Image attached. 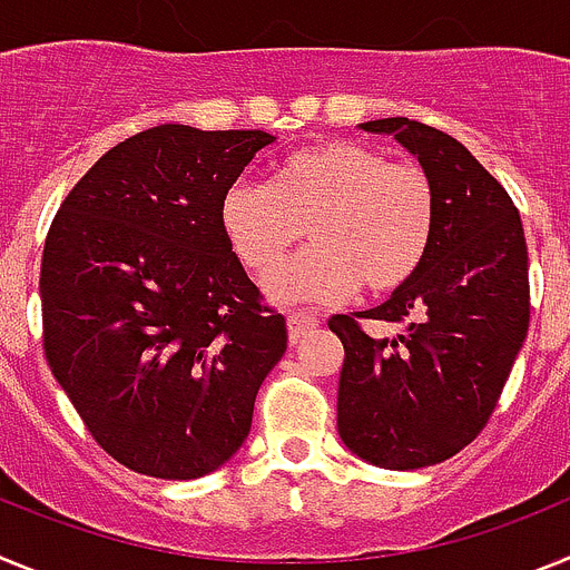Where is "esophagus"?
<instances>
[{
	"label": "esophagus",
	"mask_w": 570,
	"mask_h": 570,
	"mask_svg": "<svg viewBox=\"0 0 570 570\" xmlns=\"http://www.w3.org/2000/svg\"><path fill=\"white\" fill-rule=\"evenodd\" d=\"M316 325H320V314H314V311H294V314L288 316L291 340L299 342L302 336L308 334V331H314Z\"/></svg>",
	"instance_id": "esophagus-1"
}]
</instances>
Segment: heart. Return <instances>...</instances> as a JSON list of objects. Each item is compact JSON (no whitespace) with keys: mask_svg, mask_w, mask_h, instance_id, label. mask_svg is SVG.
<instances>
[{"mask_svg":"<svg viewBox=\"0 0 570 570\" xmlns=\"http://www.w3.org/2000/svg\"><path fill=\"white\" fill-rule=\"evenodd\" d=\"M225 242L256 279H271L308 230L311 248L268 285L279 302L385 296L420 274L436 236V190L411 163L351 139L294 150L271 185H230L219 203Z\"/></svg>","mask_w":570,"mask_h":570,"instance_id":"heart-1","label":"heart"}]
</instances>
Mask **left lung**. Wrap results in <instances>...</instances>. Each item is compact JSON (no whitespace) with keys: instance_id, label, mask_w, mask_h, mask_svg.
<instances>
[{"instance_id":"1","label":"left lung","mask_w":570,"mask_h":570,"mask_svg":"<svg viewBox=\"0 0 570 570\" xmlns=\"http://www.w3.org/2000/svg\"><path fill=\"white\" fill-rule=\"evenodd\" d=\"M394 134L436 190V236L420 274L371 311L328 320L345 347L336 425L356 456L391 471L436 465L480 436L531 322L517 205L454 136L405 116ZM365 321L395 328L371 335Z\"/></svg>"}]
</instances>
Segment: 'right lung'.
Masks as SVG:
<instances>
[{
	"mask_svg": "<svg viewBox=\"0 0 570 570\" xmlns=\"http://www.w3.org/2000/svg\"><path fill=\"white\" fill-rule=\"evenodd\" d=\"M265 130L156 125L99 159L42 250V347L90 436L125 468L196 480L239 451L288 347L219 228Z\"/></svg>",
	"mask_w": 570,
	"mask_h": 570,
	"instance_id": "obj_1",
	"label": "right lung"
}]
</instances>
